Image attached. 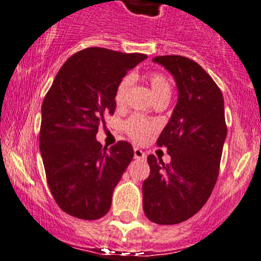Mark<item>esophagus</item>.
Listing matches in <instances>:
<instances>
[{"instance_id":"obj_1","label":"esophagus","mask_w":261,"mask_h":261,"mask_svg":"<svg viewBox=\"0 0 261 261\" xmlns=\"http://www.w3.org/2000/svg\"><path fill=\"white\" fill-rule=\"evenodd\" d=\"M134 158H136V160H144V158H146V154H144L143 150L136 147V148H134Z\"/></svg>"}]
</instances>
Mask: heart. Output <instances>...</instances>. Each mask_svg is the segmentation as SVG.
Listing matches in <instances>:
<instances>
[{
    "label": "heart",
    "instance_id": "1",
    "mask_svg": "<svg viewBox=\"0 0 261 261\" xmlns=\"http://www.w3.org/2000/svg\"><path fill=\"white\" fill-rule=\"evenodd\" d=\"M147 79H148L150 90H152L154 99L161 98V96H171V83L166 75H163L162 72L152 71L149 72ZM132 83H133L132 75H125L118 83L114 93V101L118 107L124 106ZM124 129L133 141H136L137 143H143L149 138L150 134L157 129V123L154 120L141 117V115H132L125 122Z\"/></svg>",
    "mask_w": 261,
    "mask_h": 261
}]
</instances>
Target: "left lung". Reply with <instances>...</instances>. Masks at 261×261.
Listing matches in <instances>:
<instances>
[{"label":"left lung","instance_id":"1","mask_svg":"<svg viewBox=\"0 0 261 261\" xmlns=\"http://www.w3.org/2000/svg\"><path fill=\"white\" fill-rule=\"evenodd\" d=\"M153 61L173 75L178 100L157 146L167 147L171 162L149 154L143 182V210L152 222L174 225L192 217L210 197L226 139L221 90L196 61L179 55Z\"/></svg>","mask_w":261,"mask_h":261}]
</instances>
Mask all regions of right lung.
<instances>
[{
  "label": "right lung",
  "instance_id": "obj_1",
  "mask_svg": "<svg viewBox=\"0 0 261 261\" xmlns=\"http://www.w3.org/2000/svg\"><path fill=\"white\" fill-rule=\"evenodd\" d=\"M144 59V54L88 47L65 61L45 95L42 162L54 200L71 216L96 220L111 208L113 191L133 158V147L119 141L107 148L95 137L104 115L115 111L118 83Z\"/></svg>",
  "mask_w": 261,
  "mask_h": 261
}]
</instances>
